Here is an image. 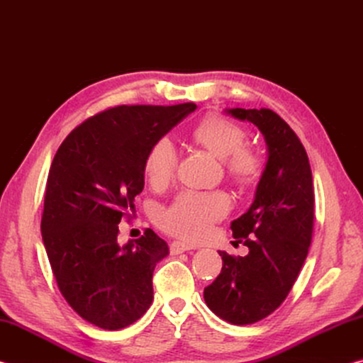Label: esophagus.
Here are the masks:
<instances>
[{
	"mask_svg": "<svg viewBox=\"0 0 363 363\" xmlns=\"http://www.w3.org/2000/svg\"><path fill=\"white\" fill-rule=\"evenodd\" d=\"M189 250H195L194 245H189L184 242H173L169 245L171 255H181V253H186V251H189Z\"/></svg>",
	"mask_w": 363,
	"mask_h": 363,
	"instance_id": "obj_1",
	"label": "esophagus"
}]
</instances>
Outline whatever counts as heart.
<instances>
[{
    "label": "heart",
    "mask_w": 363,
    "mask_h": 363,
    "mask_svg": "<svg viewBox=\"0 0 363 363\" xmlns=\"http://www.w3.org/2000/svg\"><path fill=\"white\" fill-rule=\"evenodd\" d=\"M192 139L218 160H223L227 174L238 186H253L262 174V160L245 149L247 131L240 125L219 115L205 116L194 128ZM177 168V150L169 139L152 145L144 162V171L153 187H163L173 179ZM229 211V199L223 192H181L169 206L158 214V223L173 235L199 240L211 225Z\"/></svg>",
    "instance_id": "obj_1"
}]
</instances>
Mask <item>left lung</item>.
I'll return each instance as SVG.
<instances>
[{
    "label": "left lung",
    "mask_w": 363,
    "mask_h": 363,
    "mask_svg": "<svg viewBox=\"0 0 363 363\" xmlns=\"http://www.w3.org/2000/svg\"><path fill=\"white\" fill-rule=\"evenodd\" d=\"M225 113L261 131L267 162L253 203L230 224L248 255L219 251L223 269L203 298L223 320L250 325L272 314L298 279L312 240L314 187L304 147L277 113L269 108H225Z\"/></svg>",
    "instance_id": "8db88e82"
}]
</instances>
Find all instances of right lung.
<instances>
[{"instance_id": "obj_1", "label": "right lung", "mask_w": 363, "mask_h": 363, "mask_svg": "<svg viewBox=\"0 0 363 363\" xmlns=\"http://www.w3.org/2000/svg\"><path fill=\"white\" fill-rule=\"evenodd\" d=\"M196 108L118 106L91 116L60 144L48 174L41 235L57 286L84 320L121 330L145 314L152 277L169 253L147 229L121 245L118 224L144 189L152 145Z\"/></svg>"}]
</instances>
